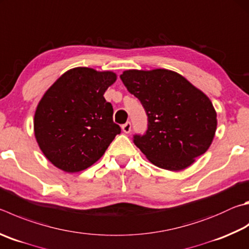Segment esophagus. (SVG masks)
<instances>
[{"instance_id":"1","label":"esophagus","mask_w":249,"mask_h":249,"mask_svg":"<svg viewBox=\"0 0 249 249\" xmlns=\"http://www.w3.org/2000/svg\"><path fill=\"white\" fill-rule=\"evenodd\" d=\"M130 129H132V124H130V122H126L125 124L122 125V130L125 134H128L130 132Z\"/></svg>"}]
</instances>
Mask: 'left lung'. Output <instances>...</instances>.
Masks as SVG:
<instances>
[{
    "label": "left lung",
    "mask_w": 249,
    "mask_h": 249,
    "mask_svg": "<svg viewBox=\"0 0 249 249\" xmlns=\"http://www.w3.org/2000/svg\"><path fill=\"white\" fill-rule=\"evenodd\" d=\"M120 77L146 111L148 128L133 142L151 163L180 171L208 150L216 113L205 93L169 70H129Z\"/></svg>",
    "instance_id": "obj_1"
}]
</instances>
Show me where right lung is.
Listing matches in <instances>:
<instances>
[{"label": "right lung", "mask_w": 249, "mask_h": 249, "mask_svg": "<svg viewBox=\"0 0 249 249\" xmlns=\"http://www.w3.org/2000/svg\"><path fill=\"white\" fill-rule=\"evenodd\" d=\"M115 80L113 71L76 67L43 94L35 113V136L56 168L69 173L89 168L121 133L113 107L103 97Z\"/></svg>", "instance_id": "right-lung-1"}]
</instances>
